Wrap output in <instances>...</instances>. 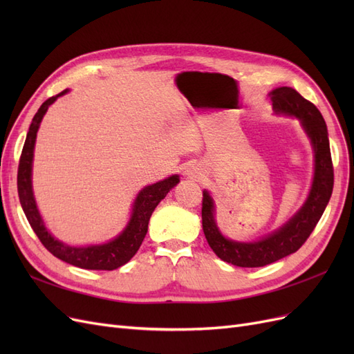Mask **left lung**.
I'll list each match as a JSON object with an SVG mask.
<instances>
[{"mask_svg": "<svg viewBox=\"0 0 354 354\" xmlns=\"http://www.w3.org/2000/svg\"><path fill=\"white\" fill-rule=\"evenodd\" d=\"M273 109L277 113L292 115L301 121L315 151V177L310 195L295 216L283 227L259 242L242 243L226 239L214 221V203L207 190L202 198V229L205 238L223 261L238 267H263L301 248L315 230L328 205L334 187L328 130L322 113L291 87H279L270 93Z\"/></svg>", "mask_w": 354, "mask_h": 354, "instance_id": "8db88e82", "label": "left lung"}]
</instances>
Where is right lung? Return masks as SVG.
<instances>
[{
	"instance_id": "right-lung-1",
	"label": "right lung",
	"mask_w": 354,
	"mask_h": 354,
	"mask_svg": "<svg viewBox=\"0 0 354 354\" xmlns=\"http://www.w3.org/2000/svg\"><path fill=\"white\" fill-rule=\"evenodd\" d=\"M66 91L68 90L53 95V97L42 103L41 108L35 113L34 120L30 122L17 168V194L20 199V205H22L30 227L34 229L41 243L44 245L53 255L57 257V259L87 270H115L118 267H121L130 261L134 254L138 251V248H140V245L147 233L149 218H151L153 209L180 180L178 176H171L162 181H158V183L152 186L145 187L140 194H138L134 202L133 216L130 223H128V226L120 236L108 243L85 246V248H75V246H68L56 241L47 232L37 209L34 194H32L30 169L32 158H34L37 131L39 128L42 116L47 112L48 106L51 103H55L59 95L65 94Z\"/></svg>"
}]
</instances>
